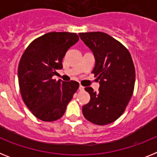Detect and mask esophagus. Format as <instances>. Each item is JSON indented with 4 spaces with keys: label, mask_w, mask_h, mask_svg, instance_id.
Wrapping results in <instances>:
<instances>
[{
    "label": "esophagus",
    "mask_w": 157,
    "mask_h": 157,
    "mask_svg": "<svg viewBox=\"0 0 157 157\" xmlns=\"http://www.w3.org/2000/svg\"><path fill=\"white\" fill-rule=\"evenodd\" d=\"M78 90H79L80 91L84 90V86H82V85H80L79 86V88H78Z\"/></svg>",
    "instance_id": "esophagus-1"
}]
</instances>
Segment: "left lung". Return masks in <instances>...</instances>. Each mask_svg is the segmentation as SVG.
<instances>
[{
    "label": "left lung",
    "instance_id": "1",
    "mask_svg": "<svg viewBox=\"0 0 157 157\" xmlns=\"http://www.w3.org/2000/svg\"><path fill=\"white\" fill-rule=\"evenodd\" d=\"M79 37L95 57L92 73L99 81V92L86 87L90 102L82 107L84 117L103 126L122 116L133 95L135 68L128 49L103 32L80 33Z\"/></svg>",
    "mask_w": 157,
    "mask_h": 157
}]
</instances>
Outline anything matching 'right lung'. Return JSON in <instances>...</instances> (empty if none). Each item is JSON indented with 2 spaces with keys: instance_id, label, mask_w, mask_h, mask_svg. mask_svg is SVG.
<instances>
[{
  "instance_id": "1",
  "label": "right lung",
  "mask_w": 157,
  "mask_h": 157,
  "mask_svg": "<svg viewBox=\"0 0 157 157\" xmlns=\"http://www.w3.org/2000/svg\"><path fill=\"white\" fill-rule=\"evenodd\" d=\"M79 39L75 33L50 32L37 37L23 52L18 67L19 86L25 105L45 122L57 120L79 86L75 81L52 78L63 67L67 51Z\"/></svg>"
}]
</instances>
